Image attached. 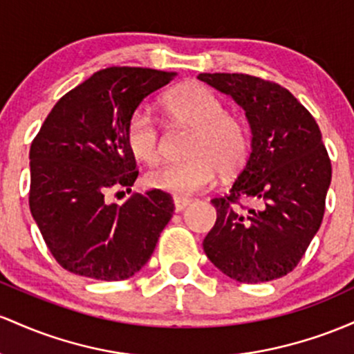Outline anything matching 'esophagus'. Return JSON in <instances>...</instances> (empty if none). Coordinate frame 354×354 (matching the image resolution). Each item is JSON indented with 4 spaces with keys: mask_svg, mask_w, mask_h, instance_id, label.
Wrapping results in <instances>:
<instances>
[{
    "mask_svg": "<svg viewBox=\"0 0 354 354\" xmlns=\"http://www.w3.org/2000/svg\"><path fill=\"white\" fill-rule=\"evenodd\" d=\"M190 204L189 198H184V197H176L174 198V207H176V212H182L187 205Z\"/></svg>",
    "mask_w": 354,
    "mask_h": 354,
    "instance_id": "obj_1",
    "label": "esophagus"
}]
</instances>
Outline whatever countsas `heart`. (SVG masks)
I'll return each instance as SVG.
<instances>
[{
	"label": "heart",
	"mask_w": 354,
	"mask_h": 354,
	"mask_svg": "<svg viewBox=\"0 0 354 354\" xmlns=\"http://www.w3.org/2000/svg\"><path fill=\"white\" fill-rule=\"evenodd\" d=\"M164 106L174 122L192 129L189 158L152 167L145 176L150 187L190 197L209 189L219 169L229 174L244 164L249 152L248 130L237 118L225 115L224 105L212 91L201 85L182 86L167 95ZM127 145L138 160L150 164L160 157V129L147 106L130 115Z\"/></svg>",
	"instance_id": "heart-1"
}]
</instances>
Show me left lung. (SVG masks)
Returning <instances> with one entry per match:
<instances>
[{
	"label": "left lung",
	"mask_w": 354,
	"mask_h": 354,
	"mask_svg": "<svg viewBox=\"0 0 354 354\" xmlns=\"http://www.w3.org/2000/svg\"><path fill=\"white\" fill-rule=\"evenodd\" d=\"M229 95L251 127V156L229 194L212 198L217 221L205 236L210 263L256 284L296 268L324 216L331 162L313 115L289 90L244 73H201ZM239 200L257 202L242 211Z\"/></svg>",
	"instance_id": "8db88e82"
}]
</instances>
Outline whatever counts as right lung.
<instances>
[{
	"mask_svg": "<svg viewBox=\"0 0 354 354\" xmlns=\"http://www.w3.org/2000/svg\"><path fill=\"white\" fill-rule=\"evenodd\" d=\"M176 71L112 66L93 73L53 106L30 149V210L55 259L98 281L132 277L147 264L172 219L158 189L124 204L110 192L133 185L138 170L127 124L144 98Z\"/></svg>",
	"mask_w": 354,
	"mask_h": 354,
	"instance_id": "obj_1",
	"label": "right lung"
}]
</instances>
